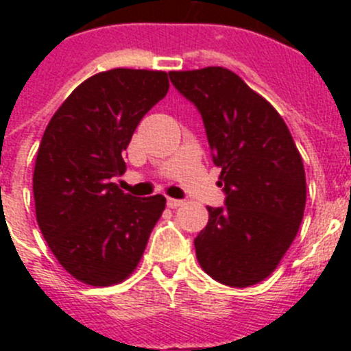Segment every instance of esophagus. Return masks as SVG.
<instances>
[{"instance_id": "34e87169", "label": "esophagus", "mask_w": 351, "mask_h": 351, "mask_svg": "<svg viewBox=\"0 0 351 351\" xmlns=\"http://www.w3.org/2000/svg\"><path fill=\"white\" fill-rule=\"evenodd\" d=\"M182 200H179V198H170V197H167V206L170 207V209H178V207H181L182 206Z\"/></svg>"}]
</instances>
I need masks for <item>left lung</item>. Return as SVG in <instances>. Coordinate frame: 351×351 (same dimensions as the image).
Instances as JSON below:
<instances>
[{
  "mask_svg": "<svg viewBox=\"0 0 351 351\" xmlns=\"http://www.w3.org/2000/svg\"><path fill=\"white\" fill-rule=\"evenodd\" d=\"M197 107L210 156L221 169L225 206L207 207L195 237L200 267L228 287L265 280L293 243L306 207V173L290 130L276 108L234 71L207 66L169 71Z\"/></svg>",
  "mask_w": 351,
  "mask_h": 351,
  "instance_id": "obj_1",
  "label": "left lung"
}]
</instances>
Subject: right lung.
<instances>
[{
  "label": "right lung",
  "instance_id": "right-lung-1",
  "mask_svg": "<svg viewBox=\"0 0 351 351\" xmlns=\"http://www.w3.org/2000/svg\"><path fill=\"white\" fill-rule=\"evenodd\" d=\"M169 91L165 71H101L49 121L33 173L36 221L58 262L82 283L108 287L141 262L165 197H132L114 178L142 117Z\"/></svg>",
  "mask_w": 351,
  "mask_h": 351
}]
</instances>
